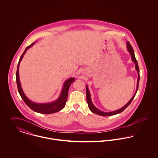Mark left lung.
I'll return each mask as SVG.
<instances>
[{"label": "left lung", "instance_id": "left-lung-1", "mask_svg": "<svg viewBox=\"0 0 158 158\" xmlns=\"http://www.w3.org/2000/svg\"><path fill=\"white\" fill-rule=\"evenodd\" d=\"M127 50L129 52V53H130L131 55V60L135 63V70H137V74H138V77H137V86H136V90H135V93L134 94V95L132 97V98L129 100V102L126 104L123 107H122L121 108L117 110H115V111H111V112H104V111H102L100 110H98L97 108H96L94 105L93 104L92 102V100H91V95H90V91L89 89V88H88V86H86V99H87V102L88 103V107L89 108L90 111L94 114H98L99 115H102V116H110V115H115V114H117L118 113H122L125 109H126L128 106L131 103V102L133 101V98H135V94L137 93V91L138 90V87H139V80H140V75H139V66H138V64H137V61L135 59V52H134V50H133V48H132L131 45L130 44L129 42H127Z\"/></svg>", "mask_w": 158, "mask_h": 158}]
</instances>
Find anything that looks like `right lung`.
Listing matches in <instances>:
<instances>
[{"instance_id":"right-lung-1","label":"right lung","mask_w":158,"mask_h":158,"mask_svg":"<svg viewBox=\"0 0 158 158\" xmlns=\"http://www.w3.org/2000/svg\"><path fill=\"white\" fill-rule=\"evenodd\" d=\"M35 44V43L31 44V45L28 46L25 51L23 52L22 56H21L18 64V68H17V71H16V83H17V86H18V92L23 98V100L25 103V104L33 111L36 113H41V114H53V113H56L61 110H63L65 105L66 103L67 102L68 99V92L69 88L70 85H72V83L75 81V78L73 77H70L68 79H67L64 82L63 85V88L62 90L61 91V93L58 97V98L51 102H48V103H36L35 102H33L30 100L25 94L23 92L21 86L20 79H19V65L21 63V61L23 60V57L24 55L25 54L27 50L32 47L33 45Z\"/></svg>"}]
</instances>
